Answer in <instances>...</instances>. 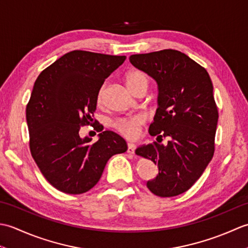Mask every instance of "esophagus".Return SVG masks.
Instances as JSON below:
<instances>
[{
  "label": "esophagus",
  "mask_w": 248,
  "mask_h": 248,
  "mask_svg": "<svg viewBox=\"0 0 248 248\" xmlns=\"http://www.w3.org/2000/svg\"><path fill=\"white\" fill-rule=\"evenodd\" d=\"M128 154H131V155H134V151H135V145L134 144H128Z\"/></svg>",
  "instance_id": "34e87169"
}]
</instances>
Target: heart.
Returning a JSON list of instances; mask_svg holds the SVG:
<instances>
[{"mask_svg":"<svg viewBox=\"0 0 248 248\" xmlns=\"http://www.w3.org/2000/svg\"><path fill=\"white\" fill-rule=\"evenodd\" d=\"M127 86L133 94H138L141 92H147L150 86L151 77L144 70L132 69L125 76ZM105 93H107V83H103L99 87L97 93V103L102 104ZM144 124V119L140 116H133L129 118H120L113 123V128L127 139H135L139 136L140 127Z\"/></svg>","mask_w":248,"mask_h":248,"instance_id":"heart-1","label":"heart"}]
</instances>
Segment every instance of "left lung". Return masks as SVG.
I'll list each match as a JSON object with an SVG mask.
<instances>
[{"label":"left lung","mask_w":248,"mask_h":248,"mask_svg":"<svg viewBox=\"0 0 248 248\" xmlns=\"http://www.w3.org/2000/svg\"><path fill=\"white\" fill-rule=\"evenodd\" d=\"M130 62L159 86V108L149 128L156 141L135 150L159 168L147 187L156 196H177L192 187L214 155L218 112L211 78L202 66L172 49L131 55Z\"/></svg>","instance_id":"1"}]
</instances>
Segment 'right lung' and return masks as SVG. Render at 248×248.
<instances>
[{
    "label": "right lung",
    "mask_w": 248,
    "mask_h": 248,
    "mask_svg": "<svg viewBox=\"0 0 248 248\" xmlns=\"http://www.w3.org/2000/svg\"><path fill=\"white\" fill-rule=\"evenodd\" d=\"M125 56L75 50L41 71L26 105L30 150L52 186L66 194H83L101 178L108 159L127 151V143L112 131H102L96 143L81 139L91 124L97 93ZM96 123V121H94Z\"/></svg>",
    "instance_id": "add662e5"
}]
</instances>
